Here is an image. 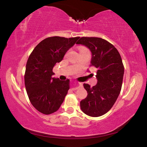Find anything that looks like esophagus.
Segmentation results:
<instances>
[{"label":"esophagus","mask_w":147,"mask_h":147,"mask_svg":"<svg viewBox=\"0 0 147 147\" xmlns=\"http://www.w3.org/2000/svg\"><path fill=\"white\" fill-rule=\"evenodd\" d=\"M82 86V84L80 83H75V84H73V89H78L80 87Z\"/></svg>","instance_id":"1"}]
</instances>
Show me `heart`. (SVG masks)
<instances>
[{"label":"heart","mask_w":147,"mask_h":147,"mask_svg":"<svg viewBox=\"0 0 147 147\" xmlns=\"http://www.w3.org/2000/svg\"><path fill=\"white\" fill-rule=\"evenodd\" d=\"M84 50H87V49H84V48H82V49H80V51H84Z\"/></svg>","instance_id":"1"}]
</instances>
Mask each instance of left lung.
Returning a JSON list of instances; mask_svg holds the SVG:
<instances>
[{"instance_id": "8db88e82", "label": "left lung", "mask_w": 147, "mask_h": 147, "mask_svg": "<svg viewBox=\"0 0 147 147\" xmlns=\"http://www.w3.org/2000/svg\"><path fill=\"white\" fill-rule=\"evenodd\" d=\"M76 44L90 50L91 65L97 69V84L93 87L84 84L88 96L80 101L81 109L91 117L103 115L112 108L121 90L124 66L120 54L113 45L100 38L82 37Z\"/></svg>"}]
</instances>
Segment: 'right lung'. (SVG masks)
I'll return each instance as SVG.
<instances>
[{
	"label": "right lung",
	"mask_w": 147,
	"mask_h": 147,
	"mask_svg": "<svg viewBox=\"0 0 147 147\" xmlns=\"http://www.w3.org/2000/svg\"><path fill=\"white\" fill-rule=\"evenodd\" d=\"M79 38L58 36L46 38L35 47L30 55L24 83L30 101L39 112L51 114L63 103L70 88V81L53 78V69Z\"/></svg>",
	"instance_id": "right-lung-1"
}]
</instances>
